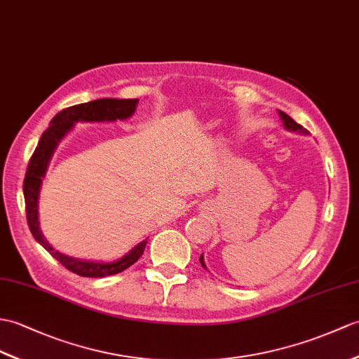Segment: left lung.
Here are the masks:
<instances>
[{
  "mask_svg": "<svg viewBox=\"0 0 359 359\" xmlns=\"http://www.w3.org/2000/svg\"><path fill=\"white\" fill-rule=\"evenodd\" d=\"M278 113H280V116H281L283 122H285L286 130H290V131H303V133H306V130L302 127V125L297 123L292 118H290V116H287L286 113H283V111H278ZM200 263H202V266L206 269L205 262H203V255H200Z\"/></svg>",
  "mask_w": 359,
  "mask_h": 359,
  "instance_id": "obj_1",
  "label": "left lung"
}]
</instances>
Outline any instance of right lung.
Segmentation results:
<instances>
[{
    "mask_svg": "<svg viewBox=\"0 0 359 359\" xmlns=\"http://www.w3.org/2000/svg\"><path fill=\"white\" fill-rule=\"evenodd\" d=\"M137 105V99H96V101L78 104L69 108H64L57 113L50 122V127L43 133L38 145L33 151L26 177H24V200H26V215L27 223L32 236L35 237L38 243L43 245L44 249L50 252L53 258H56L65 269H69L73 273H78L81 277H90V278H99V277H108V275H114L130 268L135 264L145 251L147 240L142 241L136 248L131 249V252L125 255L123 258L113 263H95V262H84L78 260V258L67 257L60 254L50 246L44 236L41 234L39 222H38V196L41 182L47 170V165L52 159V154L67 131H69L74 122L84 121V122H99V121H116V119H127L135 113Z\"/></svg>",
    "mask_w": 359,
    "mask_h": 359,
    "instance_id": "1",
    "label": "right lung"
}]
</instances>
